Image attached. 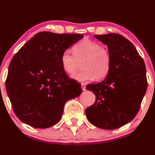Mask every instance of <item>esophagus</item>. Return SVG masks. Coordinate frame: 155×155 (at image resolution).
<instances>
[{
  "instance_id": "34e87169",
  "label": "esophagus",
  "mask_w": 155,
  "mask_h": 155,
  "mask_svg": "<svg viewBox=\"0 0 155 155\" xmlns=\"http://www.w3.org/2000/svg\"><path fill=\"white\" fill-rule=\"evenodd\" d=\"M81 87H82V91H85V90H86V85H85V83H82V84H81Z\"/></svg>"
}]
</instances>
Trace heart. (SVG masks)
<instances>
[{
  "label": "heart",
  "mask_w": 155,
  "mask_h": 155,
  "mask_svg": "<svg viewBox=\"0 0 155 155\" xmlns=\"http://www.w3.org/2000/svg\"><path fill=\"white\" fill-rule=\"evenodd\" d=\"M73 54L64 51L61 55V64L64 71L73 75L78 69V61H82V70L72 77L79 82L100 80L105 78L111 67V55L107 48L94 40L85 39L73 48Z\"/></svg>",
  "instance_id": "1"
}]
</instances>
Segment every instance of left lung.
I'll return each mask as SVG.
<instances>
[{"instance_id":"obj_1","label":"left lung","mask_w":155,"mask_h":155,"mask_svg":"<svg viewBox=\"0 0 155 155\" xmlns=\"http://www.w3.org/2000/svg\"><path fill=\"white\" fill-rule=\"evenodd\" d=\"M94 37L107 46L111 67L104 81L86 86L96 100L85 114L97 127L116 129L134 119L140 109L147 90L145 65L134 45L123 36L112 33Z\"/></svg>"}]
</instances>
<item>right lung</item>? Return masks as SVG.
I'll use <instances>...</instances> for the list:
<instances>
[{"label":"right lung","mask_w":155,"mask_h":155,"mask_svg":"<svg viewBox=\"0 0 155 155\" xmlns=\"http://www.w3.org/2000/svg\"><path fill=\"white\" fill-rule=\"evenodd\" d=\"M82 37L42 31L13 56L6 88L14 112L22 122L36 128L54 125L61 118L65 103L82 93L80 84L62 69L61 55Z\"/></svg>","instance_id":"1"}]
</instances>
